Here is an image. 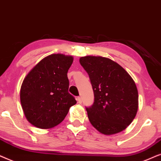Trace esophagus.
<instances>
[{
  "label": "esophagus",
  "mask_w": 161,
  "mask_h": 161,
  "mask_svg": "<svg viewBox=\"0 0 161 161\" xmlns=\"http://www.w3.org/2000/svg\"><path fill=\"white\" fill-rule=\"evenodd\" d=\"M76 100H77V102H78V103H79V104H81V103H82V98H81L80 96H78V97L76 98Z\"/></svg>",
  "instance_id": "esophagus-1"
}]
</instances>
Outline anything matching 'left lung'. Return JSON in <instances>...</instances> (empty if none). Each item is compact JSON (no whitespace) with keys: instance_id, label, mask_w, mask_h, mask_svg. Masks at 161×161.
<instances>
[{"instance_id":"left-lung-1","label":"left lung","mask_w":161,"mask_h":161,"mask_svg":"<svg viewBox=\"0 0 161 161\" xmlns=\"http://www.w3.org/2000/svg\"><path fill=\"white\" fill-rule=\"evenodd\" d=\"M79 63L88 74L94 93L93 104L86 108L90 122L108 136L123 131L138 111L134 80L121 65L105 57L86 56Z\"/></svg>"}]
</instances>
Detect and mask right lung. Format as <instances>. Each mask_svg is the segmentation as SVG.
Instances as JSON below:
<instances>
[{"label": "right lung", "instance_id": "obj_1", "mask_svg": "<svg viewBox=\"0 0 161 161\" xmlns=\"http://www.w3.org/2000/svg\"><path fill=\"white\" fill-rule=\"evenodd\" d=\"M71 56L51 54L42 59L25 77L20 88L24 114L32 125L50 129L58 125L76 101L68 93V71Z\"/></svg>", "mask_w": 161, "mask_h": 161}]
</instances>
